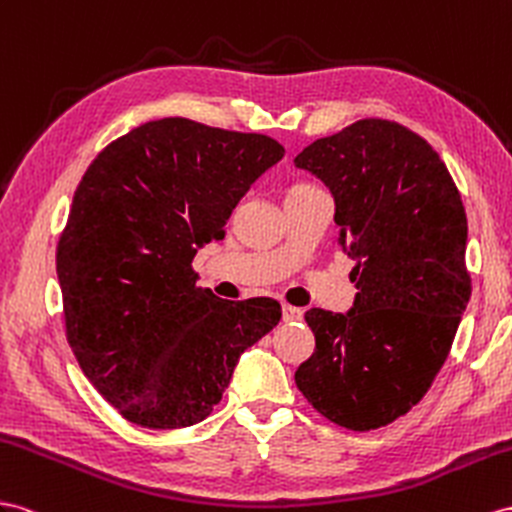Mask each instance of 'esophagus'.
I'll use <instances>...</instances> for the list:
<instances>
[{"label":"esophagus","mask_w":512,"mask_h":512,"mask_svg":"<svg viewBox=\"0 0 512 512\" xmlns=\"http://www.w3.org/2000/svg\"><path fill=\"white\" fill-rule=\"evenodd\" d=\"M305 318L303 309L292 307V305H283V322H300Z\"/></svg>","instance_id":"esophagus-1"}]
</instances>
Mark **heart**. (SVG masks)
<instances>
[{"label":"heart","instance_id":"heart-1","mask_svg":"<svg viewBox=\"0 0 512 512\" xmlns=\"http://www.w3.org/2000/svg\"><path fill=\"white\" fill-rule=\"evenodd\" d=\"M296 188H313V186H309V183H298V186H294L292 190H296Z\"/></svg>","mask_w":512,"mask_h":512}]
</instances>
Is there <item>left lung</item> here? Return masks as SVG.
<instances>
[{
  "label": "left lung",
  "instance_id": "obj_1",
  "mask_svg": "<svg viewBox=\"0 0 512 512\" xmlns=\"http://www.w3.org/2000/svg\"><path fill=\"white\" fill-rule=\"evenodd\" d=\"M294 164L331 190L359 290L348 313H305L316 350L296 385L337 426H387L424 398L469 303L461 194L422 136L385 119L311 142Z\"/></svg>",
  "mask_w": 512,
  "mask_h": 512
}]
</instances>
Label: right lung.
Here are the masks:
<instances>
[{"label": "right lung", "mask_w": 512, "mask_h": 512, "mask_svg": "<svg viewBox=\"0 0 512 512\" xmlns=\"http://www.w3.org/2000/svg\"><path fill=\"white\" fill-rule=\"evenodd\" d=\"M285 149L181 116L116 138L88 166L56 270L73 355L127 422L188 428L214 411L240 355L281 320L272 298L196 285V248Z\"/></svg>", "instance_id": "right-lung-1"}]
</instances>
